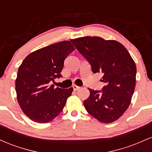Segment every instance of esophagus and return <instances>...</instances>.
I'll list each match as a JSON object with an SVG mask.
<instances>
[{"instance_id": "1", "label": "esophagus", "mask_w": 152, "mask_h": 152, "mask_svg": "<svg viewBox=\"0 0 152 152\" xmlns=\"http://www.w3.org/2000/svg\"><path fill=\"white\" fill-rule=\"evenodd\" d=\"M73 88H74V91H77V90L79 89L80 87L78 86H76V85H74V86H73Z\"/></svg>"}]
</instances>
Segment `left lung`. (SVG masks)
<instances>
[{
    "mask_svg": "<svg viewBox=\"0 0 152 152\" xmlns=\"http://www.w3.org/2000/svg\"><path fill=\"white\" fill-rule=\"evenodd\" d=\"M71 42L91 66L94 74L102 73L105 83L102 90L88 88L83 104L88 114L103 123L117 120L126 111L133 96L137 67L121 43L100 37L71 39Z\"/></svg>",
    "mask_w": 152,
    "mask_h": 152,
    "instance_id": "left-lung-1",
    "label": "left lung"
}]
</instances>
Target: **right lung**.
Masks as SVG:
<instances>
[{
	"label": "right lung",
	"instance_id": "obj_1",
	"mask_svg": "<svg viewBox=\"0 0 152 152\" xmlns=\"http://www.w3.org/2000/svg\"><path fill=\"white\" fill-rule=\"evenodd\" d=\"M74 50L69 41L50 45L26 57L15 80L18 102L32 121L48 123L62 111L73 88H54L55 78L62 77L64 60Z\"/></svg>",
	"mask_w": 152,
	"mask_h": 152
}]
</instances>
